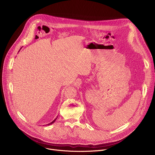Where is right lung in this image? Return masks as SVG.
Here are the masks:
<instances>
[{"label": "right lung", "mask_w": 155, "mask_h": 155, "mask_svg": "<svg viewBox=\"0 0 155 155\" xmlns=\"http://www.w3.org/2000/svg\"><path fill=\"white\" fill-rule=\"evenodd\" d=\"M57 118H58V117H57ZM57 118H55V119H54V120H53V121H52V122H51V123H49V124H48V125H50V124H53V123H54V121H56V119H57Z\"/></svg>", "instance_id": "add662e5"}]
</instances>
